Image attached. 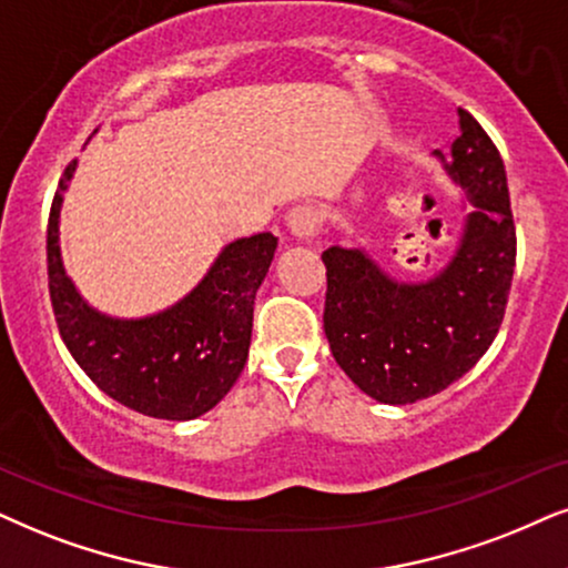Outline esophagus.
Here are the masks:
<instances>
[{"label": "esophagus", "instance_id": "obj_1", "mask_svg": "<svg viewBox=\"0 0 568 568\" xmlns=\"http://www.w3.org/2000/svg\"><path fill=\"white\" fill-rule=\"evenodd\" d=\"M288 231L296 241H312L314 235H317V227H320V212L314 210V206H296V210L288 212Z\"/></svg>", "mask_w": 568, "mask_h": 568}]
</instances>
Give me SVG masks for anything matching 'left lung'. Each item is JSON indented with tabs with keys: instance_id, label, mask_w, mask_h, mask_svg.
Returning a JSON list of instances; mask_svg holds the SVG:
<instances>
[{
	"instance_id": "left-lung-1",
	"label": "left lung",
	"mask_w": 568,
	"mask_h": 568,
	"mask_svg": "<svg viewBox=\"0 0 568 568\" xmlns=\"http://www.w3.org/2000/svg\"><path fill=\"white\" fill-rule=\"evenodd\" d=\"M450 152H433L469 201L450 260L425 280H398L367 248L333 246L325 335L341 369L379 404L406 406L466 375L498 335L516 264L506 168L466 110Z\"/></svg>"
}]
</instances>
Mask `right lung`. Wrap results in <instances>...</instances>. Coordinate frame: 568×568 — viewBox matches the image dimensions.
<instances>
[{
	"instance_id": "obj_1",
	"label": "right lung",
	"mask_w": 568,
	"mask_h": 568,
	"mask_svg": "<svg viewBox=\"0 0 568 568\" xmlns=\"http://www.w3.org/2000/svg\"><path fill=\"white\" fill-rule=\"evenodd\" d=\"M78 160L64 170L47 233L49 293L60 335L99 390L154 419L189 422L227 396L243 372L254 298L267 277L272 233L231 241L181 301L146 317H112L75 288L60 246V214Z\"/></svg>"
}]
</instances>
